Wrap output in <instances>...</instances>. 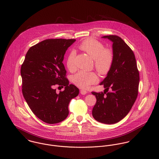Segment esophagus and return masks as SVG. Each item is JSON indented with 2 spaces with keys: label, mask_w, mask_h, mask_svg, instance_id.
<instances>
[{
  "label": "esophagus",
  "mask_w": 159,
  "mask_h": 159,
  "mask_svg": "<svg viewBox=\"0 0 159 159\" xmlns=\"http://www.w3.org/2000/svg\"><path fill=\"white\" fill-rule=\"evenodd\" d=\"M80 93L82 95H85L86 93H87V92L86 90H80Z\"/></svg>",
  "instance_id": "esophagus-1"
}]
</instances>
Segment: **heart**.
<instances>
[{
    "mask_svg": "<svg viewBox=\"0 0 159 159\" xmlns=\"http://www.w3.org/2000/svg\"><path fill=\"white\" fill-rule=\"evenodd\" d=\"M79 48L88 53L94 59V65L96 70L101 74H106L111 69L114 61V53L108 48H104V45L94 39H87L80 44ZM76 53L72 50L69 53L66 65L69 70L75 68ZM98 81V77L94 72L80 71L73 78L74 84L82 89H86L90 85L95 84Z\"/></svg>",
    "mask_w": 159,
    "mask_h": 159,
    "instance_id": "1",
    "label": "heart"
}]
</instances>
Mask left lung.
I'll return each mask as SVG.
<instances>
[{
  "instance_id": "1",
  "label": "left lung",
  "mask_w": 159,
  "mask_h": 159,
  "mask_svg": "<svg viewBox=\"0 0 159 159\" xmlns=\"http://www.w3.org/2000/svg\"><path fill=\"white\" fill-rule=\"evenodd\" d=\"M102 37L113 43L114 61L106 77L100 83L104 85V92H92L96 98L92 116L99 122L113 124L123 119L134 104L138 94L139 75L134 53L124 40L116 35Z\"/></svg>"
}]
</instances>
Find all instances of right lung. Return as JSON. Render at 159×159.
I'll use <instances>...</instances> for the list:
<instances>
[{"label":"right lung","instance_id":"right-lung-1","mask_svg":"<svg viewBox=\"0 0 159 159\" xmlns=\"http://www.w3.org/2000/svg\"><path fill=\"white\" fill-rule=\"evenodd\" d=\"M75 39H46L31 47L21 67L22 92L32 112L43 122H61L69 114L70 100L79 93L69 84L63 63L67 49ZM55 85L65 87L59 94Z\"/></svg>","mask_w":159,"mask_h":159}]
</instances>
